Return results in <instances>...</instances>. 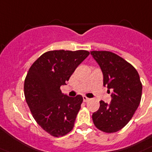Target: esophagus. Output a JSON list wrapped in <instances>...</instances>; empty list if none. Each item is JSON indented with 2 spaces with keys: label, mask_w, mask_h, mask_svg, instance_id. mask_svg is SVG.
Wrapping results in <instances>:
<instances>
[{
  "label": "esophagus",
  "mask_w": 152,
  "mask_h": 152,
  "mask_svg": "<svg viewBox=\"0 0 152 152\" xmlns=\"http://www.w3.org/2000/svg\"><path fill=\"white\" fill-rule=\"evenodd\" d=\"M83 101L84 102H87V101H89V100H90V98L86 97V96H83Z\"/></svg>",
  "instance_id": "obj_1"
}]
</instances>
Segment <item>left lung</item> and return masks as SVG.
<instances>
[{"label":"left lung","mask_w":152,"mask_h":152,"mask_svg":"<svg viewBox=\"0 0 152 152\" xmlns=\"http://www.w3.org/2000/svg\"><path fill=\"white\" fill-rule=\"evenodd\" d=\"M104 74V86L112 89V100L100 101V108L92 118L97 129L105 133L121 130L132 118L141 102L142 84L138 72L129 62L108 51H92ZM110 92V90H109Z\"/></svg>","instance_id":"8db88e82"}]
</instances>
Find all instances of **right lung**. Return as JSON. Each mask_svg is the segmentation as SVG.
Wrapping results in <instances>:
<instances>
[{
    "instance_id": "obj_1",
    "label": "right lung",
    "mask_w": 152,
    "mask_h": 152,
    "mask_svg": "<svg viewBox=\"0 0 152 152\" xmlns=\"http://www.w3.org/2000/svg\"><path fill=\"white\" fill-rule=\"evenodd\" d=\"M90 55L86 50L45 52L34 62L25 80V100L34 119L53 137L72 131L83 96L69 97L60 90L77 66Z\"/></svg>"
}]
</instances>
